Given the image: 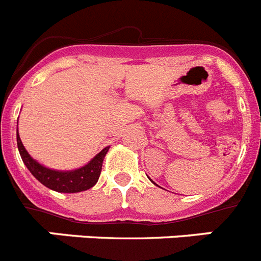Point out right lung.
Returning a JSON list of instances; mask_svg holds the SVG:
<instances>
[{"instance_id":"obj_1","label":"right lung","mask_w":261,"mask_h":261,"mask_svg":"<svg viewBox=\"0 0 261 261\" xmlns=\"http://www.w3.org/2000/svg\"><path fill=\"white\" fill-rule=\"evenodd\" d=\"M17 144L18 150H19L20 156H22V161L30 170V172L43 186L48 187L49 190L64 193L81 192V191H86L93 186H95L99 176H100V171H102L103 159H105L106 154H107L108 149H110L108 146L105 147L86 166L78 168V170H74V171H56V170H50V168L39 165L36 161H34L26 151L24 146H23L18 133Z\"/></svg>"}]
</instances>
